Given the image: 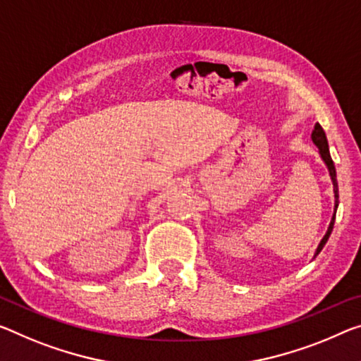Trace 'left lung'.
Returning a JSON list of instances; mask_svg holds the SVG:
<instances>
[{
	"label": "left lung",
	"mask_w": 361,
	"mask_h": 361,
	"mask_svg": "<svg viewBox=\"0 0 361 361\" xmlns=\"http://www.w3.org/2000/svg\"><path fill=\"white\" fill-rule=\"evenodd\" d=\"M312 140L316 147L319 149V154H321V159H323L324 164L328 166V171H329V176H331V180H332V187H334V214H332L331 218V223L328 231H326L324 237L321 238L318 248H316L314 252V257H318V253L323 250V247L326 245V242H328V238L332 232V227H334V221H336V212H337V207H339V187H337V177H336V166L334 161H332L331 158V153H329V145H328V138H326V134L323 130V127H321L318 123L314 124V129L312 132Z\"/></svg>",
	"instance_id": "obj_1"
}]
</instances>
